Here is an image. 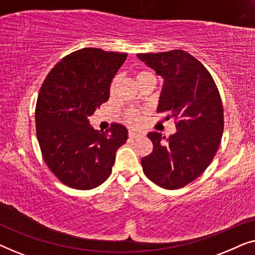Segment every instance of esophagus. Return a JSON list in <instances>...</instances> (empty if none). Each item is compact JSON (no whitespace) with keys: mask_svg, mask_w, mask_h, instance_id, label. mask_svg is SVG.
<instances>
[{"mask_svg":"<svg viewBox=\"0 0 255 255\" xmlns=\"http://www.w3.org/2000/svg\"><path fill=\"white\" fill-rule=\"evenodd\" d=\"M140 135H141L140 132H137L134 130L128 131V137H130V138H138V137H140Z\"/></svg>","mask_w":255,"mask_h":255,"instance_id":"34e87169","label":"esophagus"}]
</instances>
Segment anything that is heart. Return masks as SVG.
I'll use <instances>...</instances> for the list:
<instances>
[{
	"label": "heart",
	"instance_id": "1",
	"mask_svg": "<svg viewBox=\"0 0 255 255\" xmlns=\"http://www.w3.org/2000/svg\"><path fill=\"white\" fill-rule=\"evenodd\" d=\"M147 78H155V76L153 75L151 72H147V71H141L135 75L137 82ZM116 83H117V79H114L110 86L111 92H114L115 87H116ZM124 121L127 122L128 125H131V127H135V125H138L141 122V114L137 110H128L124 113Z\"/></svg>",
	"mask_w": 255,
	"mask_h": 255
}]
</instances>
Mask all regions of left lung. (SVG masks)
<instances>
[{
	"instance_id": "8db88e82",
	"label": "left lung",
	"mask_w": 255,
	"mask_h": 255,
	"mask_svg": "<svg viewBox=\"0 0 255 255\" xmlns=\"http://www.w3.org/2000/svg\"><path fill=\"white\" fill-rule=\"evenodd\" d=\"M161 75L158 113L175 120L176 132L168 139L149 132L153 151L141 159L145 175L165 189H179L196 180L210 165L221 145L224 110L218 88L207 68L183 50L138 53Z\"/></svg>"
}]
</instances>
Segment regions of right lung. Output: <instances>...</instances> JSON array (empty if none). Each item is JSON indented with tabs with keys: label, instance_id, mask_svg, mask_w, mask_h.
<instances>
[{
	"label": "right lung",
	"instance_id": "1",
	"mask_svg": "<svg viewBox=\"0 0 255 255\" xmlns=\"http://www.w3.org/2000/svg\"><path fill=\"white\" fill-rule=\"evenodd\" d=\"M127 53L86 47L66 55L51 69L38 94L36 132L41 154L65 186L99 187L110 176L116 151L128 130L113 123L106 132L88 117L109 100L110 83Z\"/></svg>",
	"mask_w": 255,
	"mask_h": 255
}]
</instances>
